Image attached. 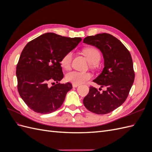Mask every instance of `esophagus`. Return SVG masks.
Listing matches in <instances>:
<instances>
[{
	"label": "esophagus",
	"instance_id": "esophagus-1",
	"mask_svg": "<svg viewBox=\"0 0 152 152\" xmlns=\"http://www.w3.org/2000/svg\"><path fill=\"white\" fill-rule=\"evenodd\" d=\"M79 84H72V86H73V87H78L79 86Z\"/></svg>",
	"mask_w": 152,
	"mask_h": 152
}]
</instances>
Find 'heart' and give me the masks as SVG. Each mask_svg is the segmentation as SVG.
<instances>
[{"instance_id":"b5f03b06","label":"heart","mask_w":152,"mask_h":152,"mask_svg":"<svg viewBox=\"0 0 152 152\" xmlns=\"http://www.w3.org/2000/svg\"><path fill=\"white\" fill-rule=\"evenodd\" d=\"M83 53L87 57L88 61L94 65L98 63L100 59L101 55L98 49L94 48H88L83 50ZM72 53L68 52L62 57L60 63L61 66L65 69H69L71 65L72 60ZM91 77V75L87 72H82L78 71H72L66 73L65 79L68 82L72 84H80L84 83L86 80H89Z\"/></svg>"}]
</instances>
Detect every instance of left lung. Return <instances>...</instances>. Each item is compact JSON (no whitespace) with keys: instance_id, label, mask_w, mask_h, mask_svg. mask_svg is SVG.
<instances>
[{"instance_id":"1","label":"left lung","mask_w":152,"mask_h":152,"mask_svg":"<svg viewBox=\"0 0 152 152\" xmlns=\"http://www.w3.org/2000/svg\"><path fill=\"white\" fill-rule=\"evenodd\" d=\"M84 42L98 48L103 54L104 68L93 82L106 89L99 92L90 87L83 103L91 112L107 114L124 103L134 82L131 55L120 40L108 34L88 36Z\"/></svg>"}]
</instances>
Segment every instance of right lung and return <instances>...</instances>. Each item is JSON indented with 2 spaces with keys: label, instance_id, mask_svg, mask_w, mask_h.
<instances>
[{
  "label": "right lung",
  "instance_id": "obj_1",
  "mask_svg": "<svg viewBox=\"0 0 152 152\" xmlns=\"http://www.w3.org/2000/svg\"><path fill=\"white\" fill-rule=\"evenodd\" d=\"M81 40L80 37L69 38L45 33L25 45L16 73L18 92L30 109L46 114L62 105L72 86L69 82L58 83L63 78L60 61Z\"/></svg>",
  "mask_w": 152,
  "mask_h": 152
}]
</instances>
